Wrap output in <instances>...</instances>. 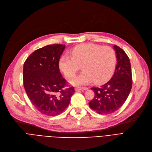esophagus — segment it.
<instances>
[{"label":"esophagus","mask_w":152,"mask_h":152,"mask_svg":"<svg viewBox=\"0 0 152 152\" xmlns=\"http://www.w3.org/2000/svg\"><path fill=\"white\" fill-rule=\"evenodd\" d=\"M88 88L87 87H76L75 88V91H84V90H87Z\"/></svg>","instance_id":"34e87169"}]
</instances>
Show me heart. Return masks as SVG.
<instances>
[{
	"instance_id": "1",
	"label": "heart",
	"mask_w": 152,
	"mask_h": 152,
	"mask_svg": "<svg viewBox=\"0 0 152 152\" xmlns=\"http://www.w3.org/2000/svg\"><path fill=\"white\" fill-rule=\"evenodd\" d=\"M70 56L64 55L59 61L60 70L68 78H73L82 65L83 72L71 80L74 85L92 82L101 83L113 74L117 62L115 50L108 46L101 47L93 43H85L74 47Z\"/></svg>"
}]
</instances>
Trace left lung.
<instances>
[{
	"instance_id": "8db88e82",
	"label": "left lung",
	"mask_w": 152,
	"mask_h": 152,
	"mask_svg": "<svg viewBox=\"0 0 152 152\" xmlns=\"http://www.w3.org/2000/svg\"><path fill=\"white\" fill-rule=\"evenodd\" d=\"M117 64L113 77L99 87L91 88L94 97L89 102L90 108L101 115L112 113L126 101L131 91L132 82L129 59L121 48L115 45Z\"/></svg>"
}]
</instances>
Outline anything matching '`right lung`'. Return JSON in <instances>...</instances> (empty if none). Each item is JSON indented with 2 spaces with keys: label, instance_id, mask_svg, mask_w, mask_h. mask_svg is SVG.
Returning <instances> with one entry per match:
<instances>
[{
  "label": "right lung",
  "instance_id": "1",
  "mask_svg": "<svg viewBox=\"0 0 152 152\" xmlns=\"http://www.w3.org/2000/svg\"><path fill=\"white\" fill-rule=\"evenodd\" d=\"M65 45H49L34 51L23 66V83L32 104L41 113L56 116L67 107L75 93L73 86L66 88L59 61Z\"/></svg>",
  "mask_w": 152,
  "mask_h": 152
}]
</instances>
